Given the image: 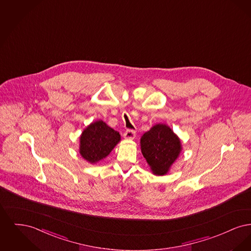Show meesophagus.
Segmentation results:
<instances>
[{
    "label": "esophagus",
    "mask_w": 251,
    "mask_h": 251,
    "mask_svg": "<svg viewBox=\"0 0 251 251\" xmlns=\"http://www.w3.org/2000/svg\"><path fill=\"white\" fill-rule=\"evenodd\" d=\"M124 137L126 139H133L135 137V131L131 130V129H128L126 130L124 132Z\"/></svg>",
    "instance_id": "34e87169"
}]
</instances>
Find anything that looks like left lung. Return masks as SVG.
Returning a JSON list of instances; mask_svg holds the SVG:
<instances>
[{
  "mask_svg": "<svg viewBox=\"0 0 251 251\" xmlns=\"http://www.w3.org/2000/svg\"><path fill=\"white\" fill-rule=\"evenodd\" d=\"M141 151L156 175L166 174L180 151V141L172 130L158 124L141 138Z\"/></svg>",
  "mask_w": 251,
  "mask_h": 251,
  "instance_id": "8db88e82",
  "label": "left lung"
}]
</instances>
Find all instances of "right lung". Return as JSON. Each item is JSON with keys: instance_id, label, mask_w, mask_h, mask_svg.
<instances>
[{"instance_id": "1", "label": "right lung", "mask_w": 251, "mask_h": 251, "mask_svg": "<svg viewBox=\"0 0 251 251\" xmlns=\"http://www.w3.org/2000/svg\"><path fill=\"white\" fill-rule=\"evenodd\" d=\"M80 141V153L90 163H96L111 152L120 142V134L99 120L90 124L82 133Z\"/></svg>"}]
</instances>
